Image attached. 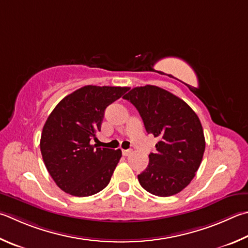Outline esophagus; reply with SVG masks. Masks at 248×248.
<instances>
[{"mask_svg":"<svg viewBox=\"0 0 248 248\" xmlns=\"http://www.w3.org/2000/svg\"><path fill=\"white\" fill-rule=\"evenodd\" d=\"M132 151L131 150H123V155L124 156H129L130 154H131Z\"/></svg>","mask_w":248,"mask_h":248,"instance_id":"obj_1","label":"esophagus"}]
</instances>
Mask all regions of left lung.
<instances>
[{
	"label": "left lung",
	"mask_w": 248,
	"mask_h": 248,
	"mask_svg": "<svg viewBox=\"0 0 248 248\" xmlns=\"http://www.w3.org/2000/svg\"><path fill=\"white\" fill-rule=\"evenodd\" d=\"M124 98L136 106L146 132L159 140L138 175L141 186L161 197L181 192L195 177L205 152L200 118L183 100L156 85L133 88Z\"/></svg>",
	"instance_id": "left-lung-1"
}]
</instances>
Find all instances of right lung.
<instances>
[{"label": "right lung", "mask_w": 248, "mask_h": 248, "mask_svg": "<svg viewBox=\"0 0 248 248\" xmlns=\"http://www.w3.org/2000/svg\"><path fill=\"white\" fill-rule=\"evenodd\" d=\"M128 90L85 85L62 98L49 114L40 150L49 175L61 190L84 197L96 194L109 183L121 151L91 143L101 131L106 107Z\"/></svg>", "instance_id": "add662e5"}]
</instances>
